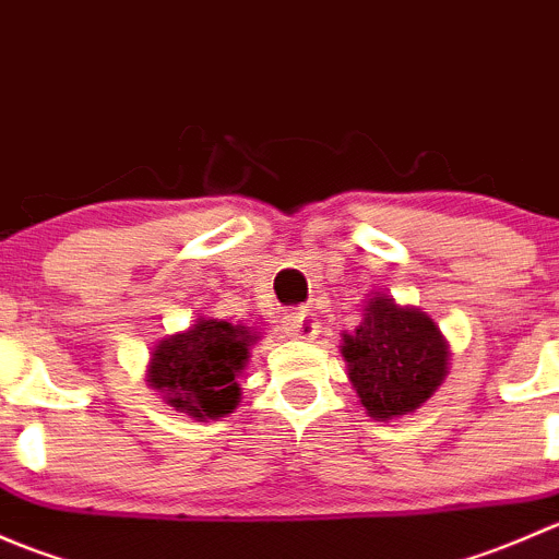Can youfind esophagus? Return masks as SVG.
I'll list each match as a JSON object with an SVG mask.
<instances>
[{"mask_svg":"<svg viewBox=\"0 0 559 559\" xmlns=\"http://www.w3.org/2000/svg\"><path fill=\"white\" fill-rule=\"evenodd\" d=\"M319 330H321L319 316L308 311V308L295 311L289 319H286V332H289V337H295V341H313V337L319 335Z\"/></svg>","mask_w":559,"mask_h":559,"instance_id":"1","label":"esophagus"}]
</instances>
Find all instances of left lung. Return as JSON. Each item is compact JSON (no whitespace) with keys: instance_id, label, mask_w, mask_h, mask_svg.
Returning a JSON list of instances; mask_svg holds the SVG:
<instances>
[{"instance_id":"1","label":"left lung","mask_w":559,"mask_h":559,"mask_svg":"<svg viewBox=\"0 0 559 559\" xmlns=\"http://www.w3.org/2000/svg\"><path fill=\"white\" fill-rule=\"evenodd\" d=\"M341 352L359 403L381 421L419 408L447 376L449 352L438 326L389 297L365 306V319L343 335Z\"/></svg>"}]
</instances>
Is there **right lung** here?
Returning <instances> with one entry per match:
<instances>
[{
	"label": "right lung",
	"instance_id": "obj_1",
	"mask_svg": "<svg viewBox=\"0 0 559 559\" xmlns=\"http://www.w3.org/2000/svg\"><path fill=\"white\" fill-rule=\"evenodd\" d=\"M253 335L248 326L200 319L180 335H170L151 357L148 381L175 411L197 419L233 414L240 400L235 376L246 368Z\"/></svg>",
	"mask_w": 559,
	"mask_h": 559
}]
</instances>
